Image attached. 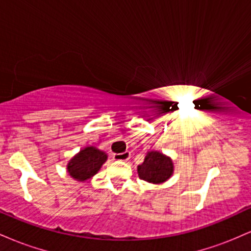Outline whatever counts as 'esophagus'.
Instances as JSON below:
<instances>
[{"instance_id": "obj_1", "label": "esophagus", "mask_w": 251, "mask_h": 251, "mask_svg": "<svg viewBox=\"0 0 251 251\" xmlns=\"http://www.w3.org/2000/svg\"><path fill=\"white\" fill-rule=\"evenodd\" d=\"M131 158V152L125 151L123 153H114L113 159L114 160H122V162H127V160Z\"/></svg>"}]
</instances>
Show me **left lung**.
Returning a JSON list of instances; mask_svg holds the SVG:
<instances>
[{
	"instance_id": "1",
	"label": "left lung",
	"mask_w": 251,
	"mask_h": 251,
	"mask_svg": "<svg viewBox=\"0 0 251 251\" xmlns=\"http://www.w3.org/2000/svg\"><path fill=\"white\" fill-rule=\"evenodd\" d=\"M174 174V163L168 155L159 151H150L142 165L138 166L140 179L152 184H162Z\"/></svg>"
}]
</instances>
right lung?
<instances>
[{"mask_svg": "<svg viewBox=\"0 0 251 251\" xmlns=\"http://www.w3.org/2000/svg\"><path fill=\"white\" fill-rule=\"evenodd\" d=\"M107 160V154L94 146H87L74 155L67 164V172L79 181L88 180L98 174L102 164Z\"/></svg>", "mask_w": 251, "mask_h": 251, "instance_id": "1", "label": "right lung"}]
</instances>
